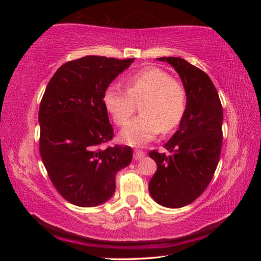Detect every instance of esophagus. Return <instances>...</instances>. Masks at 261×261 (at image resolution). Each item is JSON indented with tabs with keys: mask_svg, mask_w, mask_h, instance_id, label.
<instances>
[{
	"mask_svg": "<svg viewBox=\"0 0 261 261\" xmlns=\"http://www.w3.org/2000/svg\"><path fill=\"white\" fill-rule=\"evenodd\" d=\"M145 156V153L143 151H139V149H136L135 154H134V159L135 160H140V159H143Z\"/></svg>",
	"mask_w": 261,
	"mask_h": 261,
	"instance_id": "34e87169",
	"label": "esophagus"
}]
</instances>
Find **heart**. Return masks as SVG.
I'll use <instances>...</instances> for the list:
<instances>
[{
  "instance_id": "obj_1",
  "label": "heart",
  "mask_w": 261,
  "mask_h": 261,
  "mask_svg": "<svg viewBox=\"0 0 261 261\" xmlns=\"http://www.w3.org/2000/svg\"><path fill=\"white\" fill-rule=\"evenodd\" d=\"M126 90L110 84L103 93V106L117 125L124 126L140 103L143 113L121 132V140L139 146L151 141L162 131L179 124L187 109V91L183 84L158 67H145L125 79Z\"/></svg>"
}]
</instances>
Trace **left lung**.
Segmentation results:
<instances>
[{
  "label": "left lung",
  "mask_w": 261,
  "mask_h": 261,
  "mask_svg": "<svg viewBox=\"0 0 261 261\" xmlns=\"http://www.w3.org/2000/svg\"><path fill=\"white\" fill-rule=\"evenodd\" d=\"M178 73L187 91V109L178 130L165 144L169 154L152 151L158 169L148 183L154 200L179 208L197 199L210 184L222 147L223 112L207 74L180 57H160Z\"/></svg>",
  "instance_id": "1"
}]
</instances>
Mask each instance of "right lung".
I'll list each match as a JSON object with an SVG mask.
<instances>
[{
	"mask_svg": "<svg viewBox=\"0 0 261 261\" xmlns=\"http://www.w3.org/2000/svg\"><path fill=\"white\" fill-rule=\"evenodd\" d=\"M134 61L82 57L57 69L46 87L39 149L53 185L73 205L94 207L110 199L116 174L132 160L130 146L101 145L114 136L103 93Z\"/></svg>",
	"mask_w": 261,
	"mask_h": 261,
	"instance_id": "right-lung-1",
	"label": "right lung"
}]
</instances>
